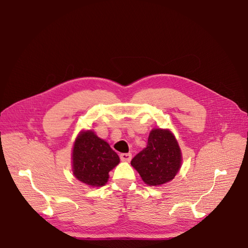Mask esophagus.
I'll list each match as a JSON object with an SVG mask.
<instances>
[{
    "instance_id": "34e87169",
    "label": "esophagus",
    "mask_w": 248,
    "mask_h": 248,
    "mask_svg": "<svg viewBox=\"0 0 248 248\" xmlns=\"http://www.w3.org/2000/svg\"><path fill=\"white\" fill-rule=\"evenodd\" d=\"M131 157H132V155L131 154H121L120 155V160L123 162H130Z\"/></svg>"
}]
</instances>
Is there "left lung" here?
I'll list each match as a JSON object with an SVG mask.
<instances>
[{
  "label": "left lung",
  "mask_w": 248,
  "mask_h": 248,
  "mask_svg": "<svg viewBox=\"0 0 248 248\" xmlns=\"http://www.w3.org/2000/svg\"><path fill=\"white\" fill-rule=\"evenodd\" d=\"M180 147L170 130H151L145 149L136 155L132 165L143 181L150 186L171 181L181 167Z\"/></svg>",
  "instance_id": "obj_1"
}]
</instances>
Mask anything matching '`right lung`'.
<instances>
[{
  "instance_id": "obj_1",
  "label": "right lung",
  "mask_w": 248,
  "mask_h": 248,
  "mask_svg": "<svg viewBox=\"0 0 248 248\" xmlns=\"http://www.w3.org/2000/svg\"><path fill=\"white\" fill-rule=\"evenodd\" d=\"M119 156L107 141L92 130L82 131L73 145L72 171L78 181L99 187L108 180V172L118 165Z\"/></svg>"
}]
</instances>
